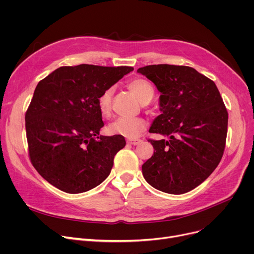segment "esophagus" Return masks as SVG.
<instances>
[{
  "label": "esophagus",
  "mask_w": 254,
  "mask_h": 254,
  "mask_svg": "<svg viewBox=\"0 0 254 254\" xmlns=\"http://www.w3.org/2000/svg\"><path fill=\"white\" fill-rule=\"evenodd\" d=\"M127 143L131 144V145H138L141 143V140L140 139H128Z\"/></svg>",
  "instance_id": "esophagus-1"
}]
</instances>
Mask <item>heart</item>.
I'll return each instance as SVG.
<instances>
[{
    "label": "heart",
    "mask_w": 254,
    "mask_h": 254,
    "mask_svg": "<svg viewBox=\"0 0 254 254\" xmlns=\"http://www.w3.org/2000/svg\"><path fill=\"white\" fill-rule=\"evenodd\" d=\"M128 88L135 93L142 104H148L154 96L151 84L144 79L137 78L128 82ZM114 87L106 88L98 98V107L103 116H108L111 111V101ZM146 124L141 118H116L108 127L107 132L109 135H119L127 138H135L145 129Z\"/></svg>",
    "instance_id": "heart-1"
}]
</instances>
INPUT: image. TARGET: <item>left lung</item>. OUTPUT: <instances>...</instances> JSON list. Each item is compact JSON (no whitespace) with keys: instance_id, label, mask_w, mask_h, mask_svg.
Segmentation results:
<instances>
[{"instance_id":"1","label":"left lung","mask_w":254,"mask_h":254,"mask_svg":"<svg viewBox=\"0 0 254 254\" xmlns=\"http://www.w3.org/2000/svg\"><path fill=\"white\" fill-rule=\"evenodd\" d=\"M161 91L162 114L149 129L153 155L142 166L145 180L172 194L204 182L223 155L229 114L215 83L191 66L150 64L138 69Z\"/></svg>"}]
</instances>
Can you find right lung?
Returning <instances> with one entry per match:
<instances>
[{
  "instance_id": "add662e5",
  "label": "right lung",
  "mask_w": 254,
  "mask_h": 254,
  "mask_svg": "<svg viewBox=\"0 0 254 254\" xmlns=\"http://www.w3.org/2000/svg\"><path fill=\"white\" fill-rule=\"evenodd\" d=\"M132 66L64 65L40 81L25 112L31 163L46 181L68 193L87 191L109 176L123 136H100L98 98Z\"/></svg>"
}]
</instances>
